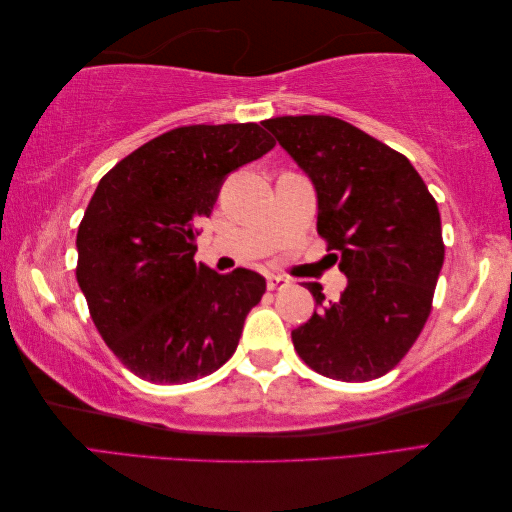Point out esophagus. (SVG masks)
Masks as SVG:
<instances>
[{
  "label": "esophagus",
  "instance_id": "obj_1",
  "mask_svg": "<svg viewBox=\"0 0 512 512\" xmlns=\"http://www.w3.org/2000/svg\"><path fill=\"white\" fill-rule=\"evenodd\" d=\"M266 286L268 290H284L286 286H290V281L286 277H277V275H270L266 279Z\"/></svg>",
  "mask_w": 512,
  "mask_h": 512
}]
</instances>
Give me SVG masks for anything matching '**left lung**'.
<instances>
[{"mask_svg": "<svg viewBox=\"0 0 512 512\" xmlns=\"http://www.w3.org/2000/svg\"><path fill=\"white\" fill-rule=\"evenodd\" d=\"M308 173L317 231L347 275L341 299L303 284L321 310L292 330L314 372L345 383L385 376L416 343L444 262L438 204L400 151L325 114L264 121Z\"/></svg>", "mask_w": 512, "mask_h": 512, "instance_id": "1", "label": "left lung"}]
</instances>
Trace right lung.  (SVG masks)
Instances as JSON below:
<instances>
[{
	"mask_svg": "<svg viewBox=\"0 0 512 512\" xmlns=\"http://www.w3.org/2000/svg\"><path fill=\"white\" fill-rule=\"evenodd\" d=\"M273 147L257 123L184 125L101 178L76 233V281L103 341L138 378L191 383L237 350L266 279L198 264L195 237L228 173Z\"/></svg>",
	"mask_w": 512,
	"mask_h": 512,
	"instance_id": "add662e5",
	"label": "right lung"
}]
</instances>
